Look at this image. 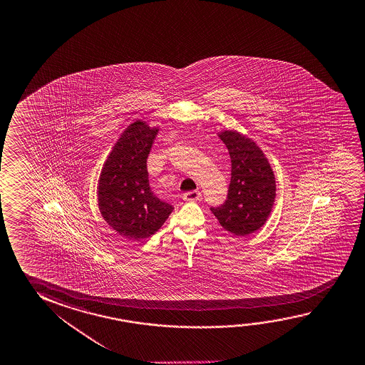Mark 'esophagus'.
<instances>
[{"label":"esophagus","instance_id":"obj_1","mask_svg":"<svg viewBox=\"0 0 365 365\" xmlns=\"http://www.w3.org/2000/svg\"><path fill=\"white\" fill-rule=\"evenodd\" d=\"M201 197H202L201 192L191 191L185 193V201H190V202H196V201H200V200H201Z\"/></svg>","mask_w":365,"mask_h":365}]
</instances>
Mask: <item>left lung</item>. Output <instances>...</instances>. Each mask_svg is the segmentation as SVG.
I'll return each mask as SVG.
<instances>
[{
  "label": "left lung",
  "instance_id": "left-lung-1",
  "mask_svg": "<svg viewBox=\"0 0 365 365\" xmlns=\"http://www.w3.org/2000/svg\"><path fill=\"white\" fill-rule=\"evenodd\" d=\"M219 138L232 160V178L225 202L211 207L221 227L238 237L255 233L267 220L275 202V175L256 143L237 131Z\"/></svg>",
  "mask_w": 365,
  "mask_h": 365
}]
</instances>
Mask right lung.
Masks as SVG:
<instances>
[{
  "mask_svg": "<svg viewBox=\"0 0 365 365\" xmlns=\"http://www.w3.org/2000/svg\"><path fill=\"white\" fill-rule=\"evenodd\" d=\"M158 133L143 120L125 128L99 177L98 202L104 220L130 240L149 238L173 211L151 192L148 156Z\"/></svg>",
  "mask_w": 365,
  "mask_h": 365,
  "instance_id": "add662e5",
  "label": "right lung"
}]
</instances>
